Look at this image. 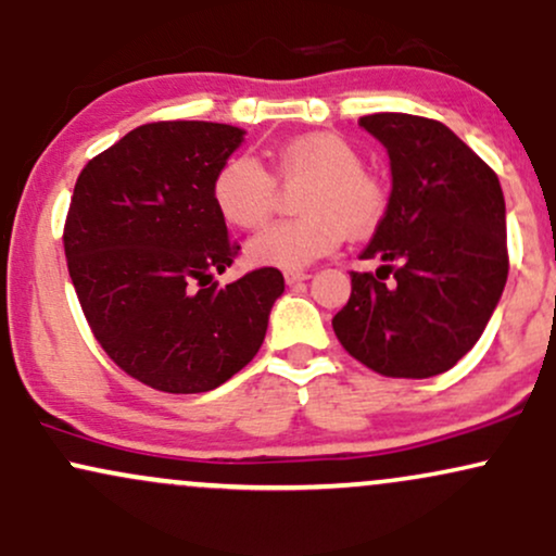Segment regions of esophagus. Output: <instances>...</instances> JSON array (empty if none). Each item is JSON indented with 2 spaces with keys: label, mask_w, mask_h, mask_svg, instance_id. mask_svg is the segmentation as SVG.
Returning a JSON list of instances; mask_svg holds the SVG:
<instances>
[{
  "label": "esophagus",
  "mask_w": 556,
  "mask_h": 556,
  "mask_svg": "<svg viewBox=\"0 0 556 556\" xmlns=\"http://www.w3.org/2000/svg\"><path fill=\"white\" fill-rule=\"evenodd\" d=\"M305 279H311L308 271H285L287 285H300V282H305Z\"/></svg>",
  "instance_id": "34e87169"
}]
</instances>
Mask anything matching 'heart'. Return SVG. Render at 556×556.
Segmentation results:
<instances>
[{
	"label": "heart",
	"instance_id": "obj_1",
	"mask_svg": "<svg viewBox=\"0 0 556 556\" xmlns=\"http://www.w3.org/2000/svg\"><path fill=\"white\" fill-rule=\"evenodd\" d=\"M361 151L334 132H308L287 140L271 154L274 177L285 185L305 182L298 198L300 219L274 225L248 242L251 264L298 271L340 245L344 232H374L387 212V193L368 175ZM253 156H232L212 182L216 212L227 225L258 229L277 206V182Z\"/></svg>",
	"mask_w": 556,
	"mask_h": 556
}]
</instances>
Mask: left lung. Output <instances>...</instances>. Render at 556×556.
Here are the masks:
<instances>
[{
  "instance_id": "1",
  "label": "left lung",
  "mask_w": 556,
  "mask_h": 556,
  "mask_svg": "<svg viewBox=\"0 0 556 556\" xmlns=\"http://www.w3.org/2000/svg\"><path fill=\"white\" fill-rule=\"evenodd\" d=\"M358 125L389 154L392 193L353 271L348 305L331 318L342 348L381 376L429 379L468 353L507 282L500 177L450 127L381 112Z\"/></svg>"
}]
</instances>
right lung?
I'll use <instances>...</instances> for the list:
<instances>
[{"label":"right lung","mask_w":556,"mask_h":556,"mask_svg":"<svg viewBox=\"0 0 556 556\" xmlns=\"http://www.w3.org/2000/svg\"><path fill=\"white\" fill-rule=\"evenodd\" d=\"M245 130L222 123L140 125L93 156L75 182L65 256L104 353L169 394L208 392L258 353L279 269L219 287L238 256L212 198L214 175Z\"/></svg>","instance_id":"add662e5"}]
</instances>
